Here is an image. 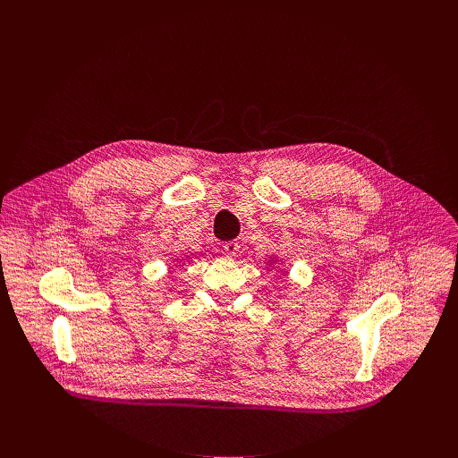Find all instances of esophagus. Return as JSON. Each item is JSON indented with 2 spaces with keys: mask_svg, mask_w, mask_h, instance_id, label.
<instances>
[{
  "mask_svg": "<svg viewBox=\"0 0 458 458\" xmlns=\"http://www.w3.org/2000/svg\"><path fill=\"white\" fill-rule=\"evenodd\" d=\"M239 242L237 241H230V242H226L225 246H223V250H225V253L228 255V257H235L237 255V251H239Z\"/></svg>",
  "mask_w": 458,
  "mask_h": 458,
  "instance_id": "1",
  "label": "esophagus"
}]
</instances>
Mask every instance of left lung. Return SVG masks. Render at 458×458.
I'll return each mask as SVG.
<instances>
[{
	"mask_svg": "<svg viewBox=\"0 0 458 458\" xmlns=\"http://www.w3.org/2000/svg\"><path fill=\"white\" fill-rule=\"evenodd\" d=\"M276 260H277V259H276V257H272V259L268 260V263H270V265H276ZM281 263H283V259H281Z\"/></svg>",
	"mask_w": 458,
	"mask_h": 458,
	"instance_id": "obj_1",
	"label": "left lung"
}]
</instances>
